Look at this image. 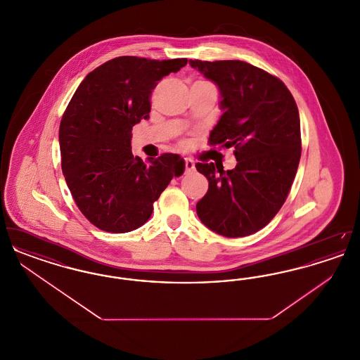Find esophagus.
Returning a JSON list of instances; mask_svg holds the SVG:
<instances>
[{
	"instance_id": "obj_1",
	"label": "esophagus",
	"mask_w": 360,
	"mask_h": 360,
	"mask_svg": "<svg viewBox=\"0 0 360 360\" xmlns=\"http://www.w3.org/2000/svg\"><path fill=\"white\" fill-rule=\"evenodd\" d=\"M194 169H195L194 162L191 159H188V158H185V172H194Z\"/></svg>"
}]
</instances>
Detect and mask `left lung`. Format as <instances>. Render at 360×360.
I'll list each match as a JSON object with an SVG mask.
<instances>
[{
    "mask_svg": "<svg viewBox=\"0 0 360 360\" xmlns=\"http://www.w3.org/2000/svg\"><path fill=\"white\" fill-rule=\"evenodd\" d=\"M219 86L223 116L210 132L212 146L233 147L238 165L220 170L197 163L209 181L197 202L200 220L225 238L252 235L286 201L301 158L298 108L274 75L241 60H190Z\"/></svg>",
    "mask_w": 360,
    "mask_h": 360,
    "instance_id": "1",
    "label": "left lung"
}]
</instances>
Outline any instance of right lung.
<instances>
[{"instance_id": "right-lung-1", "label": "right lung", "mask_w": 360, "mask_h": 360, "mask_svg": "<svg viewBox=\"0 0 360 360\" xmlns=\"http://www.w3.org/2000/svg\"><path fill=\"white\" fill-rule=\"evenodd\" d=\"M188 59L119 56L86 75L59 127L62 172L86 219L105 232L125 233L146 223L172 176L185 170L179 155L144 163L131 151L132 128L150 119L158 82Z\"/></svg>"}]
</instances>
